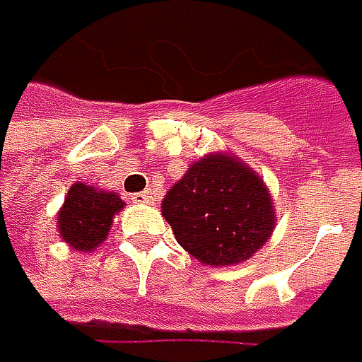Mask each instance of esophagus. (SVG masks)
<instances>
[{
	"label": "esophagus",
	"instance_id": "obj_1",
	"mask_svg": "<svg viewBox=\"0 0 362 362\" xmlns=\"http://www.w3.org/2000/svg\"><path fill=\"white\" fill-rule=\"evenodd\" d=\"M130 202H132V204H151V202H154V195H151V191L132 193V195H130Z\"/></svg>",
	"mask_w": 362,
	"mask_h": 362
}]
</instances>
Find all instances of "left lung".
<instances>
[{"label": "left lung", "mask_w": 362, "mask_h": 362, "mask_svg": "<svg viewBox=\"0 0 362 362\" xmlns=\"http://www.w3.org/2000/svg\"><path fill=\"white\" fill-rule=\"evenodd\" d=\"M160 211L175 241L211 267L250 260L276 228L272 191L230 151H211L195 160L167 191Z\"/></svg>", "instance_id": "left-lung-1"}]
</instances>
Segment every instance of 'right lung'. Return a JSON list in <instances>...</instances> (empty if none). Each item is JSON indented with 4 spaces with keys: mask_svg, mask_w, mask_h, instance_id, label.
<instances>
[{
    "mask_svg": "<svg viewBox=\"0 0 362 362\" xmlns=\"http://www.w3.org/2000/svg\"><path fill=\"white\" fill-rule=\"evenodd\" d=\"M126 208V202L115 191L74 182L58 211V234L62 241L78 252L100 247L112 228L115 217Z\"/></svg>",
    "mask_w": 362,
    "mask_h": 362,
    "instance_id": "1",
    "label": "right lung"
}]
</instances>
